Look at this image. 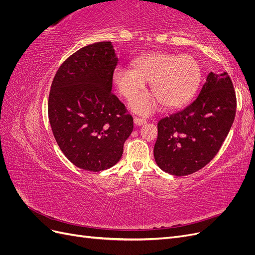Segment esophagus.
Segmentation results:
<instances>
[{
  "instance_id": "1",
  "label": "esophagus",
  "mask_w": 255,
  "mask_h": 255,
  "mask_svg": "<svg viewBox=\"0 0 255 255\" xmlns=\"http://www.w3.org/2000/svg\"><path fill=\"white\" fill-rule=\"evenodd\" d=\"M145 122H146V120L143 119V118H139V117H135L134 118V123H135L136 126H142V125H144Z\"/></svg>"
}]
</instances>
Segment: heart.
Listing matches in <instances>:
<instances>
[{
    "mask_svg": "<svg viewBox=\"0 0 255 255\" xmlns=\"http://www.w3.org/2000/svg\"><path fill=\"white\" fill-rule=\"evenodd\" d=\"M133 66L134 70L121 66L116 68L113 80L120 95L128 100L144 89L145 81L151 82L154 95L144 94L132 101V109L143 115L156 111L161 103L170 109L186 103L201 80V69L190 55L148 53L136 58Z\"/></svg>",
    "mask_w": 255,
    "mask_h": 255,
    "instance_id": "b5f03b06",
    "label": "heart"
}]
</instances>
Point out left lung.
<instances>
[{
  "instance_id": "obj_1",
  "label": "left lung",
  "mask_w": 255,
  "mask_h": 255,
  "mask_svg": "<svg viewBox=\"0 0 255 255\" xmlns=\"http://www.w3.org/2000/svg\"><path fill=\"white\" fill-rule=\"evenodd\" d=\"M236 95L227 72L207 75L199 96L157 123L154 158L165 172L183 176L206 166L233 125Z\"/></svg>"
}]
</instances>
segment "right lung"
<instances>
[{"mask_svg": "<svg viewBox=\"0 0 255 255\" xmlns=\"http://www.w3.org/2000/svg\"><path fill=\"white\" fill-rule=\"evenodd\" d=\"M117 64L111 41L88 44L61 64L51 85L53 135L65 156L84 170L117 164L133 130V117L112 92Z\"/></svg>", "mask_w": 255, "mask_h": 255, "instance_id": "1", "label": "right lung"}]
</instances>
